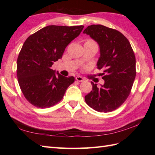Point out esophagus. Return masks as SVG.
I'll list each match as a JSON object with an SVG mask.
<instances>
[{"instance_id":"esophagus-1","label":"esophagus","mask_w":155,"mask_h":155,"mask_svg":"<svg viewBox=\"0 0 155 155\" xmlns=\"http://www.w3.org/2000/svg\"><path fill=\"white\" fill-rule=\"evenodd\" d=\"M75 78H76V80H77L78 82H83L84 80V78L81 77V76H77V77H76Z\"/></svg>"}]
</instances>
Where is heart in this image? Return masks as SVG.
<instances>
[{
	"mask_svg": "<svg viewBox=\"0 0 155 155\" xmlns=\"http://www.w3.org/2000/svg\"><path fill=\"white\" fill-rule=\"evenodd\" d=\"M93 42H94V41H93Z\"/></svg>",
	"mask_w": 155,
	"mask_h": 155,
	"instance_id": "1",
	"label": "heart"
}]
</instances>
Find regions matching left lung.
<instances>
[{"label": "left lung", "mask_w": 155, "mask_h": 155, "mask_svg": "<svg viewBox=\"0 0 155 155\" xmlns=\"http://www.w3.org/2000/svg\"><path fill=\"white\" fill-rule=\"evenodd\" d=\"M99 45L97 68H103L104 84L101 87L91 82L93 89L84 100L98 112H111L127 100L136 77V59L129 41L115 29L101 25L88 26L83 31Z\"/></svg>", "instance_id": "1"}]
</instances>
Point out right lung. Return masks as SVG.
<instances>
[{
	"label": "right lung",
	"mask_w": 155,
	"mask_h": 155,
	"mask_svg": "<svg viewBox=\"0 0 155 155\" xmlns=\"http://www.w3.org/2000/svg\"><path fill=\"white\" fill-rule=\"evenodd\" d=\"M84 26L50 25L27 38L17 59L20 88L29 103L38 108L54 106L63 98L74 77H64L51 68Z\"/></svg>",
	"instance_id": "obj_1"
}]
</instances>
